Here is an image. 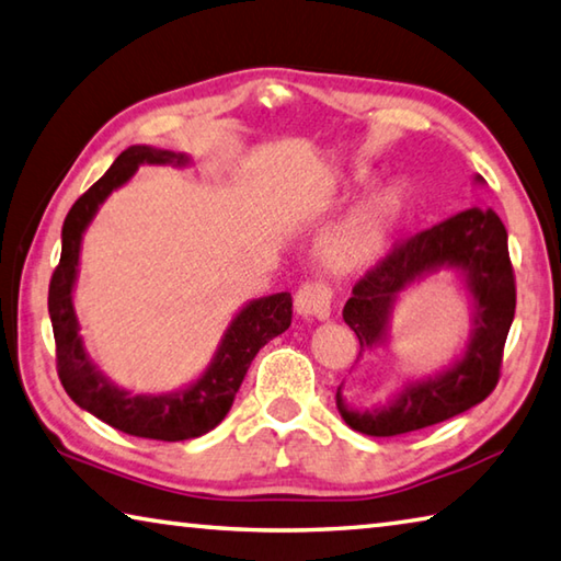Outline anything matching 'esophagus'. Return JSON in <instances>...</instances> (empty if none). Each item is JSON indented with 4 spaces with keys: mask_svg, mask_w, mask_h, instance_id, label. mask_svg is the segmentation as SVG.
<instances>
[{
    "mask_svg": "<svg viewBox=\"0 0 561 561\" xmlns=\"http://www.w3.org/2000/svg\"><path fill=\"white\" fill-rule=\"evenodd\" d=\"M330 290L322 283H306L296 293V312L300 318L325 320L330 316Z\"/></svg>",
    "mask_w": 561,
    "mask_h": 561,
    "instance_id": "34e87169",
    "label": "esophagus"
}]
</instances>
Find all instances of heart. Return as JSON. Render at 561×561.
<instances>
[{
	"instance_id": "b5f03b06",
	"label": "heart",
	"mask_w": 561,
	"mask_h": 561,
	"mask_svg": "<svg viewBox=\"0 0 561 561\" xmlns=\"http://www.w3.org/2000/svg\"><path fill=\"white\" fill-rule=\"evenodd\" d=\"M371 172L359 170L352 174L350 186H365ZM409 194L404 184L389 182L369 192L337 224L320 236L318 259L332 273H357L377 263L394 241L404 219Z\"/></svg>"
}]
</instances>
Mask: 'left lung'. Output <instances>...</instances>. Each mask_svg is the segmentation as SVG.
I'll return each instance as SVG.
<instances>
[{
	"instance_id": "8db88e82",
	"label": "left lung",
	"mask_w": 561,
	"mask_h": 561,
	"mask_svg": "<svg viewBox=\"0 0 561 561\" xmlns=\"http://www.w3.org/2000/svg\"><path fill=\"white\" fill-rule=\"evenodd\" d=\"M476 184L485 180L476 174ZM450 271L466 290L470 335L460 355L436 375L411 379L375 409L347 404L337 389V411L350 428L367 436H399L463 414L495 389L510 325L515 318V275L505 224L493 209L470 206L397 245L369 271L347 300L342 318L359 340V357L389 347L391 316L411 286Z\"/></svg>"
}]
</instances>
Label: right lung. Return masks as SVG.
Listing matches in <instances>:
<instances>
[{"instance_id": "obj_1", "label": "right lung", "mask_w": 561, "mask_h": 561, "mask_svg": "<svg viewBox=\"0 0 561 561\" xmlns=\"http://www.w3.org/2000/svg\"><path fill=\"white\" fill-rule=\"evenodd\" d=\"M142 164L190 167L186 152L160 150L150 145H133L117 154L101 180L68 211L61 229V261L48 286V316L56 340V365L66 394L95 419L123 434L154 440H186L209 434L219 426L236 399L253 357L273 337L290 328V293L249 300L224 330L219 347L199 377L167 394H135L117 387L98 369L81 337V325L73 308V288L81 265L83 233L98 209L115 190L133 180Z\"/></svg>"}]
</instances>
